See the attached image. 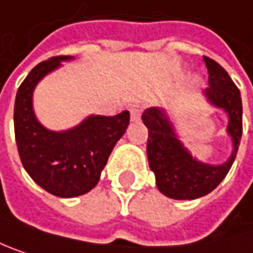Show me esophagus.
<instances>
[{
	"label": "esophagus",
	"instance_id": "1",
	"mask_svg": "<svg viewBox=\"0 0 253 253\" xmlns=\"http://www.w3.org/2000/svg\"><path fill=\"white\" fill-rule=\"evenodd\" d=\"M129 113H131V121H132V122H138V121H140L141 110H140L138 107H132V109L129 110Z\"/></svg>",
	"mask_w": 253,
	"mask_h": 253
}]
</instances>
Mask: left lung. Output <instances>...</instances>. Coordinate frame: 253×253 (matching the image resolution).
Listing matches in <instances>:
<instances>
[{
    "label": "left lung",
    "instance_id": "obj_1",
    "mask_svg": "<svg viewBox=\"0 0 253 253\" xmlns=\"http://www.w3.org/2000/svg\"><path fill=\"white\" fill-rule=\"evenodd\" d=\"M209 88L203 91L206 101L228 116L227 134L231 138V155L222 164L212 165L196 159L183 144L168 112L159 107L144 110L141 119L149 129L147 159L162 194L177 200L202 197L215 189L228 174L242 138V97L240 91L222 66L203 57Z\"/></svg>",
    "mask_w": 253,
    "mask_h": 253
}]
</instances>
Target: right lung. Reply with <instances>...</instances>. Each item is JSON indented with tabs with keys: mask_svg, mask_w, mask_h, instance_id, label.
Masks as SVG:
<instances>
[{
	"mask_svg": "<svg viewBox=\"0 0 253 253\" xmlns=\"http://www.w3.org/2000/svg\"><path fill=\"white\" fill-rule=\"evenodd\" d=\"M73 56H57L37 64L16 94L14 134L20 161L31 178L57 197H76L92 190L129 124V112L116 116L89 115L70 129L51 131L34 112L38 82Z\"/></svg>",
	"mask_w": 253,
	"mask_h": 253,
	"instance_id": "obj_1",
	"label": "right lung"
}]
</instances>
